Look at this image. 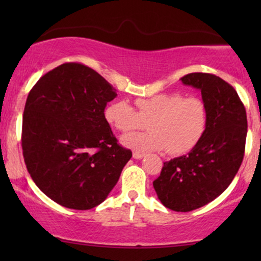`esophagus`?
I'll use <instances>...</instances> for the list:
<instances>
[{"instance_id": "1", "label": "esophagus", "mask_w": 261, "mask_h": 261, "mask_svg": "<svg viewBox=\"0 0 261 261\" xmlns=\"http://www.w3.org/2000/svg\"><path fill=\"white\" fill-rule=\"evenodd\" d=\"M133 155L135 160H141L142 157H145V153H141V152H134Z\"/></svg>"}]
</instances>
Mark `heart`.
Masks as SVG:
<instances>
[{
	"instance_id": "heart-1",
	"label": "heart",
	"mask_w": 261,
	"mask_h": 261,
	"mask_svg": "<svg viewBox=\"0 0 261 261\" xmlns=\"http://www.w3.org/2000/svg\"><path fill=\"white\" fill-rule=\"evenodd\" d=\"M137 110L126 100H115L104 110L107 121L121 133L148 125L147 133L128 134L122 145L136 151H162L176 155L197 145L207 126V107L202 99L180 93H161L137 98Z\"/></svg>"
}]
</instances>
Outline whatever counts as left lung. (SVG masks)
<instances>
[{
  "label": "left lung",
  "mask_w": 261,
  "mask_h": 261,
  "mask_svg": "<svg viewBox=\"0 0 261 261\" xmlns=\"http://www.w3.org/2000/svg\"><path fill=\"white\" fill-rule=\"evenodd\" d=\"M180 80L201 91L207 126L188 154L164 162L153 188L166 207L188 212L211 202L232 182L244 157L248 122L244 104L226 81L202 72Z\"/></svg>",
  "instance_id": "obj_1"
}]
</instances>
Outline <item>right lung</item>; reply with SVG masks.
I'll return each mask as SVG.
<instances>
[{"mask_svg":"<svg viewBox=\"0 0 261 261\" xmlns=\"http://www.w3.org/2000/svg\"><path fill=\"white\" fill-rule=\"evenodd\" d=\"M116 89L79 62L45 73L27 98L22 149L37 187L59 205L98 206L133 157L114 136L104 116Z\"/></svg>","mask_w":261,"mask_h":261,"instance_id":"add662e5","label":"right lung"}]
</instances>
